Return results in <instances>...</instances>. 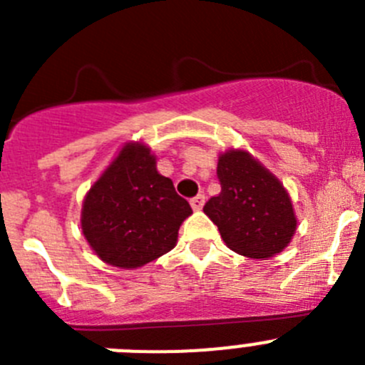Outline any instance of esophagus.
<instances>
[{"label": "esophagus", "mask_w": 365, "mask_h": 365, "mask_svg": "<svg viewBox=\"0 0 365 365\" xmlns=\"http://www.w3.org/2000/svg\"><path fill=\"white\" fill-rule=\"evenodd\" d=\"M190 205H192L193 210H201L202 206H205V193H199V195H195V197L190 201Z\"/></svg>", "instance_id": "34e87169"}]
</instances>
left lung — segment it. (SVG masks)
Instances as JSON below:
<instances>
[{
  "instance_id": "1",
  "label": "left lung",
  "mask_w": 365,
  "mask_h": 365,
  "mask_svg": "<svg viewBox=\"0 0 365 365\" xmlns=\"http://www.w3.org/2000/svg\"><path fill=\"white\" fill-rule=\"evenodd\" d=\"M217 177L221 193L202 210L227 247L254 259L282 252L296 232V215L278 177L245 150L219 155Z\"/></svg>"
}]
</instances>
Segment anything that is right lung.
<instances>
[{"label": "right lung", "mask_w": 365, "mask_h": 365, "mask_svg": "<svg viewBox=\"0 0 365 365\" xmlns=\"http://www.w3.org/2000/svg\"><path fill=\"white\" fill-rule=\"evenodd\" d=\"M190 214L172 179L157 172L150 148L128 143L87 192L82 232L108 265L137 269L175 247Z\"/></svg>", "instance_id": "add662e5"}]
</instances>
